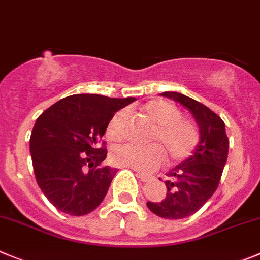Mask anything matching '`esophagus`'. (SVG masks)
<instances>
[{
  "instance_id": "34e87169",
  "label": "esophagus",
  "mask_w": 260,
  "mask_h": 260,
  "mask_svg": "<svg viewBox=\"0 0 260 260\" xmlns=\"http://www.w3.org/2000/svg\"><path fill=\"white\" fill-rule=\"evenodd\" d=\"M136 176H137L138 178L141 179L142 182H149V181H151V178H152V177H151V176H149V174L140 173V172H137V174H136Z\"/></svg>"
}]
</instances>
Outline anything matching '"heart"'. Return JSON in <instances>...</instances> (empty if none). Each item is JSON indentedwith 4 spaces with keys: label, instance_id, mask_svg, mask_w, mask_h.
<instances>
[{
    "label": "heart",
    "instance_id": "1",
    "mask_svg": "<svg viewBox=\"0 0 260 260\" xmlns=\"http://www.w3.org/2000/svg\"><path fill=\"white\" fill-rule=\"evenodd\" d=\"M142 114L154 125L149 146L116 147L111 151L110 160L118 167L135 169L138 172L156 171L164 161L177 166L190 159L200 144V131L195 122L182 118V113L176 105L161 99L151 100L142 106ZM125 111L119 110L111 116L106 128V136L114 142L122 141L124 137Z\"/></svg>",
    "mask_w": 260,
    "mask_h": 260
}]
</instances>
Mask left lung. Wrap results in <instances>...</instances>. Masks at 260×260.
Returning a JSON list of instances; mask_svg holds the SVG:
<instances>
[{
  "label": "left lung",
  "instance_id": "left-lung-1",
  "mask_svg": "<svg viewBox=\"0 0 260 260\" xmlns=\"http://www.w3.org/2000/svg\"><path fill=\"white\" fill-rule=\"evenodd\" d=\"M161 94L186 106L200 128V144L195 154L167 174L164 200L147 201V208L154 214L167 219H182L195 214L218 188L227 161L230 140L224 122L208 106L178 92Z\"/></svg>",
  "mask_w": 260,
  "mask_h": 260
}]
</instances>
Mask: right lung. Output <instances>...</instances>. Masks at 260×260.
<instances>
[{"label": "right lung", "mask_w": 260, "mask_h": 260, "mask_svg": "<svg viewBox=\"0 0 260 260\" xmlns=\"http://www.w3.org/2000/svg\"><path fill=\"white\" fill-rule=\"evenodd\" d=\"M135 100L72 94L38 116L31 163L38 186L56 209L81 217L100 205L118 171L103 166L108 150L99 144L115 111Z\"/></svg>", "instance_id": "right-lung-1"}]
</instances>
